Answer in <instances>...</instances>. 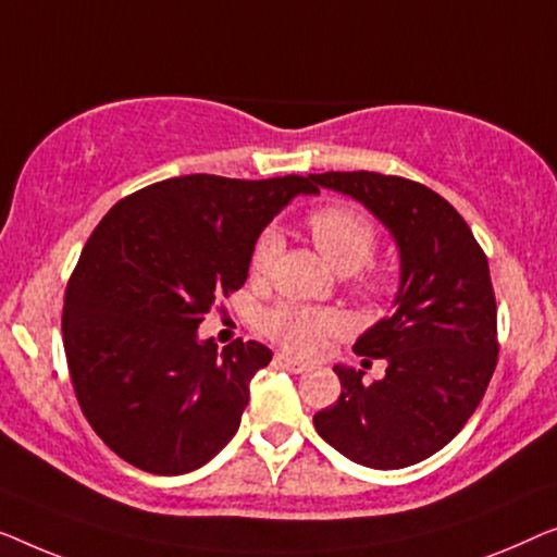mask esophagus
Returning a JSON list of instances; mask_svg holds the SVG:
<instances>
[{
	"label": "esophagus",
	"mask_w": 557,
	"mask_h": 557,
	"mask_svg": "<svg viewBox=\"0 0 557 557\" xmlns=\"http://www.w3.org/2000/svg\"><path fill=\"white\" fill-rule=\"evenodd\" d=\"M275 363L280 368H287V371H293V373H305L310 368L308 363H302V360H297V358H289L287 354H277Z\"/></svg>",
	"instance_id": "34e87169"
}]
</instances>
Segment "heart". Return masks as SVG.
Here are the masks:
<instances>
[{
    "mask_svg": "<svg viewBox=\"0 0 557 557\" xmlns=\"http://www.w3.org/2000/svg\"><path fill=\"white\" fill-rule=\"evenodd\" d=\"M308 232L318 252L335 272H356L373 257L375 230L356 211L343 207H323L308 216ZM280 252V237L264 232L252 252V275L264 277L272 270ZM368 289H379L381 282H366ZM343 327V318L333 310L308 308V305L285 302L264 315V333L293 354L310 356Z\"/></svg>",
    "mask_w": 557,
    "mask_h": 557,
    "instance_id": "1",
    "label": "heart"
}]
</instances>
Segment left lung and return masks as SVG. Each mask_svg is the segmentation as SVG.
<instances>
[{
  "label": "left lung",
  "mask_w": 557,
  "mask_h": 557,
  "mask_svg": "<svg viewBox=\"0 0 557 557\" xmlns=\"http://www.w3.org/2000/svg\"><path fill=\"white\" fill-rule=\"evenodd\" d=\"M308 178L312 194L333 189L363 203L401 257L394 312L354 346L358 356L386 358V375L366 386L363 371L335 366L341 396L312 424L356 465L411 467L461 432L495 373L497 302L487 257L459 211L424 184L373 171Z\"/></svg>",
  "instance_id": "obj_1"
}]
</instances>
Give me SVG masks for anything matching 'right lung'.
<instances>
[{"mask_svg":"<svg viewBox=\"0 0 557 557\" xmlns=\"http://www.w3.org/2000/svg\"><path fill=\"white\" fill-rule=\"evenodd\" d=\"M297 194H312L308 176H176L121 199L90 234L62 343L85 419L128 465L186 474L237 434L272 350L242 338L219 350L199 325L245 285L257 237Z\"/></svg>","mask_w":557,"mask_h":557,"instance_id":"obj_1","label":"right lung"}]
</instances>
